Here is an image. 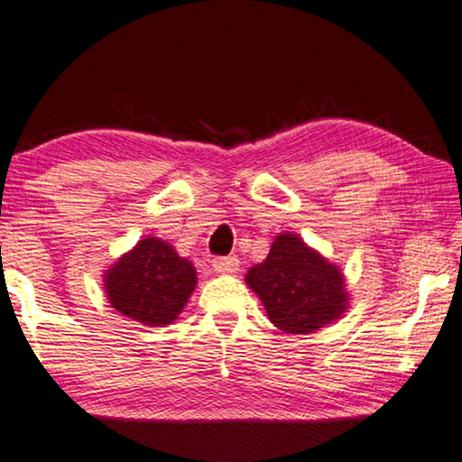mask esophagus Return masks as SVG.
<instances>
[{"label":"esophagus","instance_id":"obj_1","mask_svg":"<svg viewBox=\"0 0 462 462\" xmlns=\"http://www.w3.org/2000/svg\"><path fill=\"white\" fill-rule=\"evenodd\" d=\"M212 269L217 271V273H223V275L236 273V271H239V261H237L236 256L214 258V261H212Z\"/></svg>","mask_w":462,"mask_h":462}]
</instances>
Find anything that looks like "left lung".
Masks as SVG:
<instances>
[{
  "mask_svg": "<svg viewBox=\"0 0 462 462\" xmlns=\"http://www.w3.org/2000/svg\"><path fill=\"white\" fill-rule=\"evenodd\" d=\"M245 283L263 300L271 324L290 334L319 330L349 305L343 271L294 233L275 237L269 256L248 271Z\"/></svg>",
  "mask_w": 462,
  "mask_h": 462,
  "instance_id": "left-lung-1",
  "label": "left lung"
}]
</instances>
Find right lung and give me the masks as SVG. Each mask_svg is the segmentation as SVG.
I'll use <instances>...</instances> for the list:
<instances>
[{"label":"right lung","mask_w":462,"mask_h":462,"mask_svg":"<svg viewBox=\"0 0 462 462\" xmlns=\"http://www.w3.org/2000/svg\"><path fill=\"white\" fill-rule=\"evenodd\" d=\"M195 283L193 264L157 237L141 239L105 273V292L113 309L151 328L172 324Z\"/></svg>","instance_id":"obj_1"}]
</instances>
